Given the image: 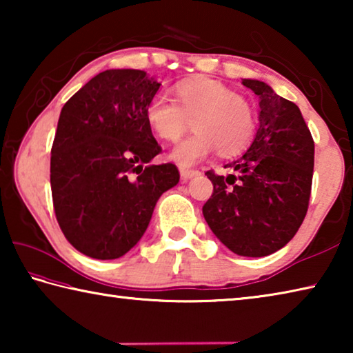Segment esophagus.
<instances>
[{
	"mask_svg": "<svg viewBox=\"0 0 353 353\" xmlns=\"http://www.w3.org/2000/svg\"><path fill=\"white\" fill-rule=\"evenodd\" d=\"M201 171L198 170H185V168H181V177L183 179V181H190L191 177L194 176H199Z\"/></svg>",
	"mask_w": 353,
	"mask_h": 353,
	"instance_id": "34e87169",
	"label": "esophagus"
}]
</instances>
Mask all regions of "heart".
<instances>
[{"label":"heart","mask_w":353,"mask_h":353,"mask_svg":"<svg viewBox=\"0 0 353 353\" xmlns=\"http://www.w3.org/2000/svg\"><path fill=\"white\" fill-rule=\"evenodd\" d=\"M148 126L159 139L176 141L190 128L196 132L172 149L177 165L193 166L210 155H232L248 145L255 132L254 110L246 99L224 83L212 79L182 82L174 88V101L157 94L145 110Z\"/></svg>","instance_id":"heart-1"}]
</instances>
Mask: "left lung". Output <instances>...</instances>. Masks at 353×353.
<instances>
[{"mask_svg":"<svg viewBox=\"0 0 353 353\" xmlns=\"http://www.w3.org/2000/svg\"><path fill=\"white\" fill-rule=\"evenodd\" d=\"M260 98L259 129L229 176L205 174L213 183L202 213L218 240L243 256L282 249L301 227L312 194L314 141L299 107L268 83L243 79Z\"/></svg>","mask_w":353,"mask_h":353,"instance_id":"8db88e82","label":"left lung"}]
</instances>
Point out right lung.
<instances>
[{
    "label": "right lung",
    "instance_id": "add662e5",
    "mask_svg": "<svg viewBox=\"0 0 353 353\" xmlns=\"http://www.w3.org/2000/svg\"><path fill=\"white\" fill-rule=\"evenodd\" d=\"M159 87L141 70H105L62 107L51 148L52 205L83 255L129 252L160 196L181 179L176 165H148L162 151L145 115Z\"/></svg>",
    "mask_w": 353,
    "mask_h": 353
}]
</instances>
